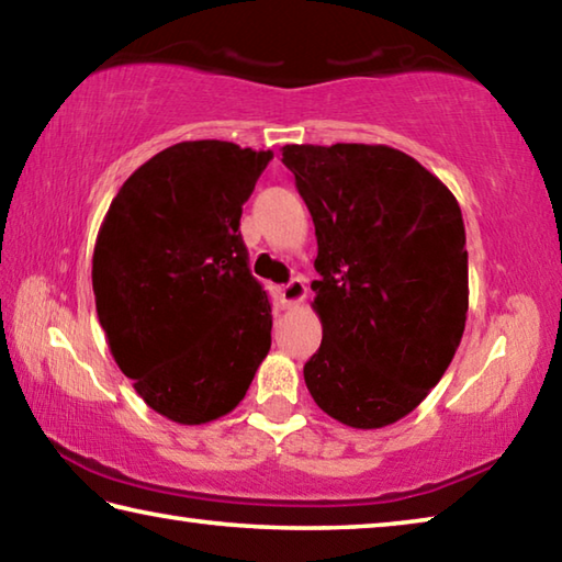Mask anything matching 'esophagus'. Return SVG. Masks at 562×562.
<instances>
[{"instance_id": "esophagus-1", "label": "esophagus", "mask_w": 562, "mask_h": 562, "mask_svg": "<svg viewBox=\"0 0 562 562\" xmlns=\"http://www.w3.org/2000/svg\"><path fill=\"white\" fill-rule=\"evenodd\" d=\"M278 294L284 307H292V304H300L304 297H307V288H304V282L300 278H292L288 284L278 288Z\"/></svg>"}]
</instances>
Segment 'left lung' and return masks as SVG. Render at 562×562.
<instances>
[{
    "instance_id": "obj_1",
    "label": "left lung",
    "mask_w": 562,
    "mask_h": 562,
    "mask_svg": "<svg viewBox=\"0 0 562 562\" xmlns=\"http://www.w3.org/2000/svg\"><path fill=\"white\" fill-rule=\"evenodd\" d=\"M315 223L322 345L304 384L351 429L404 418L439 384L469 312L461 207L418 160L389 146H284Z\"/></svg>"
}]
</instances>
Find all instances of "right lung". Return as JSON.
Returning <instances> with one entry per match:
<instances>
[{"mask_svg":"<svg viewBox=\"0 0 562 562\" xmlns=\"http://www.w3.org/2000/svg\"><path fill=\"white\" fill-rule=\"evenodd\" d=\"M272 150L183 140L111 201L93 247V294L111 355L176 424L243 402L272 345L268 292L247 268L243 205Z\"/></svg>","mask_w":562,"mask_h":562,"instance_id":"obj_1","label":"right lung"}]
</instances>
